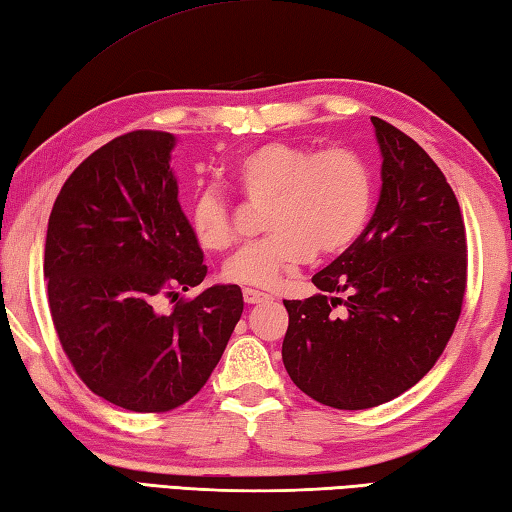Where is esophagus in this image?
<instances>
[{
    "label": "esophagus",
    "instance_id": "obj_1",
    "mask_svg": "<svg viewBox=\"0 0 512 512\" xmlns=\"http://www.w3.org/2000/svg\"><path fill=\"white\" fill-rule=\"evenodd\" d=\"M244 300L246 304H259V302H268L271 300V295L264 293V291H257V288H244Z\"/></svg>",
    "mask_w": 512,
    "mask_h": 512
}]
</instances>
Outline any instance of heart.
Listing matches in <instances>:
<instances>
[{"label":"heart","instance_id":"b5f03b06","mask_svg":"<svg viewBox=\"0 0 512 512\" xmlns=\"http://www.w3.org/2000/svg\"><path fill=\"white\" fill-rule=\"evenodd\" d=\"M230 181L250 203L264 206L271 235L241 250L226 264L230 282L273 286L315 253H340L365 230L374 206V176L349 147H313L271 141L232 165ZM192 232L208 253H224L237 241L228 203L203 190L192 203Z\"/></svg>","mask_w":512,"mask_h":512}]
</instances>
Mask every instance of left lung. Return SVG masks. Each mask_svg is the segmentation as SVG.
Here are the masks:
<instances>
[{
    "mask_svg": "<svg viewBox=\"0 0 512 512\" xmlns=\"http://www.w3.org/2000/svg\"><path fill=\"white\" fill-rule=\"evenodd\" d=\"M371 123L383 154L374 217L313 275L318 295L284 300L288 376L336 410H369L414 387L448 345L466 295V226L450 183L401 129Z\"/></svg>",
    "mask_w": 512,
    "mask_h": 512,
    "instance_id": "1",
    "label": "left lung"
}]
</instances>
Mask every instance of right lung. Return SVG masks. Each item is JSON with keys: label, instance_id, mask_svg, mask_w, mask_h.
Listing matches in <instances>:
<instances>
[{"label": "right lung", "instance_id": "obj_1", "mask_svg": "<svg viewBox=\"0 0 512 512\" xmlns=\"http://www.w3.org/2000/svg\"><path fill=\"white\" fill-rule=\"evenodd\" d=\"M174 136L136 129L87 156L53 203L49 309L82 383L129 412L161 414L208 383L244 311L237 284L199 286L203 250L170 170Z\"/></svg>", "mask_w": 512, "mask_h": 512}]
</instances>
